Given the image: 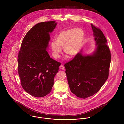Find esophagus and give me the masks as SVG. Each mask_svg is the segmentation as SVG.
Masks as SVG:
<instances>
[{"mask_svg":"<svg viewBox=\"0 0 124 124\" xmlns=\"http://www.w3.org/2000/svg\"><path fill=\"white\" fill-rule=\"evenodd\" d=\"M60 68L61 70H63V69H64V67L62 65H60Z\"/></svg>","mask_w":124,"mask_h":124,"instance_id":"34e87169","label":"esophagus"}]
</instances>
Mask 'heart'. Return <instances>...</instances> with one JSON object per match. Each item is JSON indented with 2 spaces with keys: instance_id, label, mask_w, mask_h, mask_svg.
Listing matches in <instances>:
<instances>
[{
  "instance_id": "heart-1",
  "label": "heart",
  "mask_w": 124,
  "mask_h": 124,
  "mask_svg": "<svg viewBox=\"0 0 124 124\" xmlns=\"http://www.w3.org/2000/svg\"><path fill=\"white\" fill-rule=\"evenodd\" d=\"M85 34L80 28H71L60 32L56 36V41L53 40L51 46L55 58H58L64 47L66 54L72 57L76 55L81 50L84 43Z\"/></svg>"
}]
</instances>
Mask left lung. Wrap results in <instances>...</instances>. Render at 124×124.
<instances>
[{"label": "left lung", "mask_w": 124, "mask_h": 124, "mask_svg": "<svg viewBox=\"0 0 124 124\" xmlns=\"http://www.w3.org/2000/svg\"><path fill=\"white\" fill-rule=\"evenodd\" d=\"M96 46L91 55L81 52L65 64L68 83L76 96L86 98L95 94L109 76L111 55L106 38L99 28L91 24Z\"/></svg>", "instance_id": "left-lung-1"}]
</instances>
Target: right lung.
<instances>
[{"mask_svg":"<svg viewBox=\"0 0 124 124\" xmlns=\"http://www.w3.org/2000/svg\"><path fill=\"white\" fill-rule=\"evenodd\" d=\"M55 21L40 22L24 37L18 55V72L23 89L36 97L49 94L61 63L51 58L47 51L50 33Z\"/></svg>","mask_w":124,"mask_h":124,"instance_id":"right-lung-1","label":"right lung"}]
</instances>
